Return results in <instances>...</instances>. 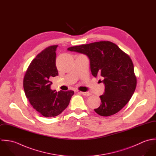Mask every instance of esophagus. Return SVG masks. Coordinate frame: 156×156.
I'll use <instances>...</instances> for the list:
<instances>
[{
    "label": "esophagus",
    "mask_w": 156,
    "mask_h": 156,
    "mask_svg": "<svg viewBox=\"0 0 156 156\" xmlns=\"http://www.w3.org/2000/svg\"><path fill=\"white\" fill-rule=\"evenodd\" d=\"M79 92L80 93V94H82L83 95H85V96L91 95V94H90V92H80V91H79Z\"/></svg>",
    "instance_id": "esophagus-1"
}]
</instances>
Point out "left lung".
Segmentation results:
<instances>
[{"label": "left lung", "mask_w": 156, "mask_h": 156, "mask_svg": "<svg viewBox=\"0 0 156 156\" xmlns=\"http://www.w3.org/2000/svg\"><path fill=\"white\" fill-rule=\"evenodd\" d=\"M67 50L86 55L92 76L98 75L103 79L99 81L105 84V90L100 96L101 104L95 112L108 116L122 109L132 98L137 83L129 56L110 41L73 46Z\"/></svg>", "instance_id": "left-lung-1"}]
</instances>
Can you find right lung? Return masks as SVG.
<instances>
[{"instance_id": "right-lung-1", "label": "right lung", "mask_w": 156, "mask_h": 156, "mask_svg": "<svg viewBox=\"0 0 156 156\" xmlns=\"http://www.w3.org/2000/svg\"><path fill=\"white\" fill-rule=\"evenodd\" d=\"M58 45L47 47L32 60L23 79L25 95L32 106L45 117H54L64 111L69 105L73 90H51L50 81L58 75L56 66Z\"/></svg>"}]
</instances>
